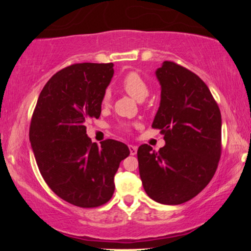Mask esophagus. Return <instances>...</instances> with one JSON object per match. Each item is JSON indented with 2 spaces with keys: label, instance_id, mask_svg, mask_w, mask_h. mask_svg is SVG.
I'll list each match as a JSON object with an SVG mask.
<instances>
[{
  "label": "esophagus",
  "instance_id": "esophagus-1",
  "mask_svg": "<svg viewBox=\"0 0 251 251\" xmlns=\"http://www.w3.org/2000/svg\"><path fill=\"white\" fill-rule=\"evenodd\" d=\"M137 146H135V145H129V151H130V154H131V155H135V154L137 153Z\"/></svg>",
  "mask_w": 251,
  "mask_h": 251
}]
</instances>
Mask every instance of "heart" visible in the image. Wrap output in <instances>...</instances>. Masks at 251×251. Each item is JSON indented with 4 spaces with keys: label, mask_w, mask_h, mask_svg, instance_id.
Listing matches in <instances>:
<instances>
[{
    "label": "heart",
    "mask_w": 251,
    "mask_h": 251,
    "mask_svg": "<svg viewBox=\"0 0 251 251\" xmlns=\"http://www.w3.org/2000/svg\"><path fill=\"white\" fill-rule=\"evenodd\" d=\"M121 88L138 101H143L149 96L150 92V88L146 81L137 72H129L128 74L125 75V77L121 81ZM111 97L112 95L109 90H105L101 96V106L108 107L109 102H111ZM120 128L126 130V131L129 130L128 125H126V123H121Z\"/></svg>",
    "instance_id": "1"
}]
</instances>
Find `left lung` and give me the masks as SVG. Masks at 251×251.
I'll list each match as a JSON object with an SVG mask.
<instances>
[{"label":"left lung","instance_id":"8db88e82","mask_svg":"<svg viewBox=\"0 0 251 251\" xmlns=\"http://www.w3.org/2000/svg\"><path fill=\"white\" fill-rule=\"evenodd\" d=\"M160 107L152 128L166 145L155 152L147 144L137 152L144 190L163 204L184 203L209 184L222 154V115L207 84L174 61L156 70Z\"/></svg>","mask_w":251,"mask_h":251}]
</instances>
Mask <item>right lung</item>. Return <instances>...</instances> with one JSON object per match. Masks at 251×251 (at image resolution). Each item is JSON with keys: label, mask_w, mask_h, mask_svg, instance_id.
<instances>
[{"label": "right lung", "mask_w": 251, "mask_h": 251, "mask_svg": "<svg viewBox=\"0 0 251 251\" xmlns=\"http://www.w3.org/2000/svg\"><path fill=\"white\" fill-rule=\"evenodd\" d=\"M113 64L80 63L57 72L41 91L29 126L37 167L54 194L80 208L111 200L126 144L106 139L98 146L85 122L98 119L101 96L113 76Z\"/></svg>", "instance_id": "right-lung-1"}]
</instances>
